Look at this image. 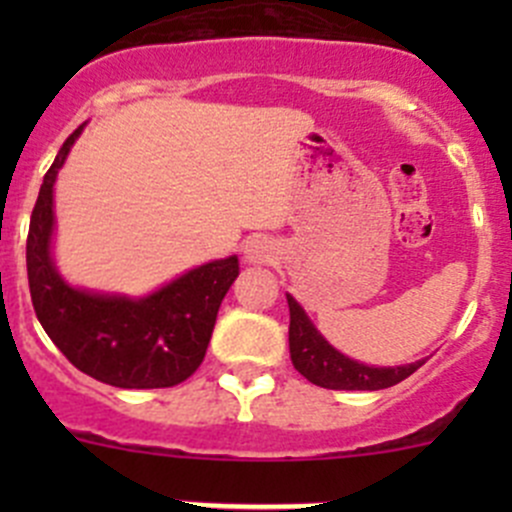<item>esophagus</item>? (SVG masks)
Segmentation results:
<instances>
[{"mask_svg":"<svg viewBox=\"0 0 512 512\" xmlns=\"http://www.w3.org/2000/svg\"><path fill=\"white\" fill-rule=\"evenodd\" d=\"M272 257H275V245H272L267 237H252V240H247L245 245L247 262H257V265H262V262H270Z\"/></svg>","mask_w":512,"mask_h":512,"instance_id":"esophagus-1","label":"esophagus"}]
</instances>
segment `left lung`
Wrapping results in <instances>:
<instances>
[{
	"label": "left lung",
	"mask_w": 512,
	"mask_h": 512,
	"mask_svg": "<svg viewBox=\"0 0 512 512\" xmlns=\"http://www.w3.org/2000/svg\"><path fill=\"white\" fill-rule=\"evenodd\" d=\"M289 304V354H292V364L299 374L312 384L322 386V389H337V391H376L389 389V386L399 384V381L409 379L411 374L423 366V361L409 366H389V369H379V366H366L359 361L349 359V356L339 354L337 349L329 347L312 327L307 314L302 312L292 297H287Z\"/></svg>",
	"instance_id": "left-lung-1"
}]
</instances>
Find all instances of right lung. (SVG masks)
Here are the masks:
<instances>
[{
    "mask_svg": "<svg viewBox=\"0 0 512 512\" xmlns=\"http://www.w3.org/2000/svg\"><path fill=\"white\" fill-rule=\"evenodd\" d=\"M79 131L46 170L29 223L27 275L36 319L91 379L118 389L178 386L203 364L220 302L240 272L237 257L208 262L146 299L101 297L66 285L49 257L51 205L56 173Z\"/></svg>",
    "mask_w": 512,
    "mask_h": 512,
    "instance_id": "right-lung-1",
    "label": "right lung"
}]
</instances>
